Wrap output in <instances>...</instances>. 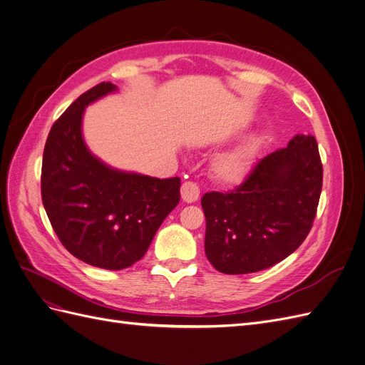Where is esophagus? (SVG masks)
I'll use <instances>...</instances> for the list:
<instances>
[{"label":"esophagus","instance_id":"1","mask_svg":"<svg viewBox=\"0 0 365 365\" xmlns=\"http://www.w3.org/2000/svg\"><path fill=\"white\" fill-rule=\"evenodd\" d=\"M201 190H200V185L193 181H185L181 187V197L182 201L187 204H192L195 201H197V197H200Z\"/></svg>","mask_w":365,"mask_h":365}]
</instances>
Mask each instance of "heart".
<instances>
[{"instance_id": "1", "label": "heart", "mask_w": 365, "mask_h": 365, "mask_svg": "<svg viewBox=\"0 0 365 365\" xmlns=\"http://www.w3.org/2000/svg\"><path fill=\"white\" fill-rule=\"evenodd\" d=\"M254 155H256V145L251 141L242 143L213 160L212 175L216 181L227 185L244 182L252 169Z\"/></svg>"}]
</instances>
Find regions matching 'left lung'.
I'll return each instance as SVG.
<instances>
[{"instance_id": "1", "label": "left lung", "mask_w": 365, "mask_h": 365, "mask_svg": "<svg viewBox=\"0 0 365 365\" xmlns=\"http://www.w3.org/2000/svg\"><path fill=\"white\" fill-rule=\"evenodd\" d=\"M323 187V164L314 135L254 165L235 190L205 193V256L224 274L267 269L292 254L312 228Z\"/></svg>"}]
</instances>
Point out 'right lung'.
<instances>
[{
	"label": "right lung",
	"instance_id": "add662e5",
	"mask_svg": "<svg viewBox=\"0 0 365 365\" xmlns=\"http://www.w3.org/2000/svg\"><path fill=\"white\" fill-rule=\"evenodd\" d=\"M117 91L102 82L83 93L50 129L41 195L54 233L74 257L103 269H125L145 256L157 230L180 202L181 180L117 170L85 145V108Z\"/></svg>",
	"mask_w": 365,
	"mask_h": 365
}]
</instances>
